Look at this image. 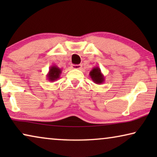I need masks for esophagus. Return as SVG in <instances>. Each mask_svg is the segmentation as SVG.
Here are the masks:
<instances>
[{
    "label": "esophagus",
    "instance_id": "1",
    "mask_svg": "<svg viewBox=\"0 0 157 157\" xmlns=\"http://www.w3.org/2000/svg\"><path fill=\"white\" fill-rule=\"evenodd\" d=\"M81 67H82V66L81 65V64H78V65H72L71 66V68L73 69H81Z\"/></svg>",
    "mask_w": 157,
    "mask_h": 157
}]
</instances>
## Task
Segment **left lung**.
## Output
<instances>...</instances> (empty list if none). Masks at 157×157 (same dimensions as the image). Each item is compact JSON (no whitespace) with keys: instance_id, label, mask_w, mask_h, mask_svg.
<instances>
[{"instance_id":"8db88e82","label":"left lung","mask_w":157,"mask_h":157,"mask_svg":"<svg viewBox=\"0 0 157 157\" xmlns=\"http://www.w3.org/2000/svg\"><path fill=\"white\" fill-rule=\"evenodd\" d=\"M89 76L91 80L96 84H101L105 81V77L104 74L101 71L100 68L98 66H95L92 68V70L89 73Z\"/></svg>"}]
</instances>
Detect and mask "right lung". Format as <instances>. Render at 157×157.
<instances>
[{
    "mask_svg": "<svg viewBox=\"0 0 157 157\" xmlns=\"http://www.w3.org/2000/svg\"><path fill=\"white\" fill-rule=\"evenodd\" d=\"M62 70L58 67L57 66L53 65L49 68L48 73L46 75L47 80L50 81H55L60 78V75L61 74Z\"/></svg>",
    "mask_w": 157,
    "mask_h": 157,
    "instance_id": "obj_1",
    "label": "right lung"
}]
</instances>
